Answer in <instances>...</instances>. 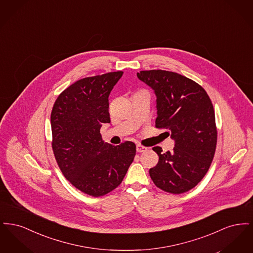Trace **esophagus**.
Returning <instances> with one entry per match:
<instances>
[{"mask_svg": "<svg viewBox=\"0 0 253 253\" xmlns=\"http://www.w3.org/2000/svg\"><path fill=\"white\" fill-rule=\"evenodd\" d=\"M147 151V148L144 147V146H142V145L137 144L136 145V152H138V153H144Z\"/></svg>", "mask_w": 253, "mask_h": 253, "instance_id": "obj_1", "label": "esophagus"}]
</instances>
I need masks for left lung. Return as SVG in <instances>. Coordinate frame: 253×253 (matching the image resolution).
Segmentation results:
<instances>
[{
  "label": "left lung",
  "mask_w": 253,
  "mask_h": 253,
  "mask_svg": "<svg viewBox=\"0 0 253 253\" xmlns=\"http://www.w3.org/2000/svg\"><path fill=\"white\" fill-rule=\"evenodd\" d=\"M137 78L157 96V128L170 131L171 152L153 150L159 157L150 176L167 193L179 194L194 188L209 170L216 149L214 110L202 86L180 74L165 70L140 71Z\"/></svg>",
  "instance_id": "obj_1"
}]
</instances>
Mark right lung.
Listing matches in <instances>:
<instances>
[{
	"instance_id": "1",
	"label": "right lung",
	"mask_w": 253,
	"mask_h": 253,
	"mask_svg": "<svg viewBox=\"0 0 253 253\" xmlns=\"http://www.w3.org/2000/svg\"><path fill=\"white\" fill-rule=\"evenodd\" d=\"M122 71L82 79L56 99L51 112L52 149L65 178L81 192L101 196L121 185L135 156V144L104 143L110 123L109 95Z\"/></svg>"
}]
</instances>
